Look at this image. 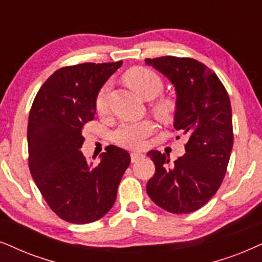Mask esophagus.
I'll return each mask as SVG.
<instances>
[{
  "label": "esophagus",
  "instance_id": "1",
  "mask_svg": "<svg viewBox=\"0 0 262 262\" xmlns=\"http://www.w3.org/2000/svg\"><path fill=\"white\" fill-rule=\"evenodd\" d=\"M144 155H141V153H138V152H132L130 153V158H132V162L133 163H135V162H138L139 159H141V158H144Z\"/></svg>",
  "mask_w": 262,
  "mask_h": 262
}]
</instances>
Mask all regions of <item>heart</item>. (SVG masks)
Listing matches in <instances>:
<instances>
[{
  "mask_svg": "<svg viewBox=\"0 0 262 262\" xmlns=\"http://www.w3.org/2000/svg\"><path fill=\"white\" fill-rule=\"evenodd\" d=\"M127 81L145 99H152L158 96L163 90V81L156 72L148 68H134L127 73ZM110 82H105L100 87L96 97V110L98 114H105L109 107ZM156 109L160 114L167 111V103L156 104ZM155 123L149 120L122 122L113 132V139L116 144L128 148H141L145 146L146 139L155 132Z\"/></svg>",
  "mask_w": 262,
  "mask_h": 262,
  "instance_id": "obj_1",
  "label": "heart"
}]
</instances>
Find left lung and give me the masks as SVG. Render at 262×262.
I'll return each instance as SVG.
<instances>
[{
  "mask_svg": "<svg viewBox=\"0 0 262 262\" xmlns=\"http://www.w3.org/2000/svg\"><path fill=\"white\" fill-rule=\"evenodd\" d=\"M145 62L175 86L173 127L189 137L186 155L172 164L165 153H147L156 172L146 190L163 210L190 213L214 196L228 169L233 145L229 95L217 74L194 58L162 56Z\"/></svg>",
  "mask_w": 262,
  "mask_h": 262,
  "instance_id": "obj_1",
  "label": "left lung"
}]
</instances>
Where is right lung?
Segmentation results:
<instances>
[{
    "instance_id": "add662e5",
    "label": "right lung",
    "mask_w": 262,
    "mask_h": 262,
    "mask_svg": "<svg viewBox=\"0 0 262 262\" xmlns=\"http://www.w3.org/2000/svg\"><path fill=\"white\" fill-rule=\"evenodd\" d=\"M121 66L122 61L87 62L57 69L31 106V175L49 207L73 224L93 223L110 211L130 164L129 153L114 145L107 146L97 164L80 151L85 141L82 129L95 118L97 93Z\"/></svg>"
}]
</instances>
